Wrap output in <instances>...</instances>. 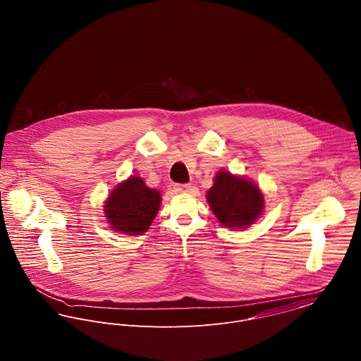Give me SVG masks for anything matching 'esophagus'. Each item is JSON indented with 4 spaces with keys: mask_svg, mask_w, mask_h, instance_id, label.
Segmentation results:
<instances>
[{
    "mask_svg": "<svg viewBox=\"0 0 361 361\" xmlns=\"http://www.w3.org/2000/svg\"><path fill=\"white\" fill-rule=\"evenodd\" d=\"M190 190H192V186L189 183H175L173 185V192H176V193H186Z\"/></svg>",
    "mask_w": 361,
    "mask_h": 361,
    "instance_id": "34e87169",
    "label": "esophagus"
}]
</instances>
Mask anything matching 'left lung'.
I'll return each mask as SVG.
<instances>
[{"instance_id": "left-lung-1", "label": "left lung", "mask_w": 361, "mask_h": 361, "mask_svg": "<svg viewBox=\"0 0 361 361\" xmlns=\"http://www.w3.org/2000/svg\"><path fill=\"white\" fill-rule=\"evenodd\" d=\"M207 200L221 224L238 229L252 225L264 208V197L257 186L226 171L216 173Z\"/></svg>"}]
</instances>
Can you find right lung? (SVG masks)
Returning a JSON list of instances; mask_svg holds the SVG:
<instances>
[{"label":"right lung","instance_id":"1","mask_svg":"<svg viewBox=\"0 0 361 361\" xmlns=\"http://www.w3.org/2000/svg\"><path fill=\"white\" fill-rule=\"evenodd\" d=\"M159 193L146 186L142 178L130 176L109 195L105 215L112 229L128 235H142L159 208Z\"/></svg>","mask_w":361,"mask_h":361}]
</instances>
